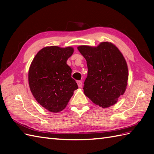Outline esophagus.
<instances>
[{"mask_svg":"<svg viewBox=\"0 0 154 154\" xmlns=\"http://www.w3.org/2000/svg\"><path fill=\"white\" fill-rule=\"evenodd\" d=\"M77 83L78 85V87H82V82H81V81H77Z\"/></svg>","mask_w":154,"mask_h":154,"instance_id":"34e87169","label":"esophagus"}]
</instances>
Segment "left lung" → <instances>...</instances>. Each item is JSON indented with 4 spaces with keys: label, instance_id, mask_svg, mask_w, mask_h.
Here are the masks:
<instances>
[{
    "label": "left lung",
    "instance_id": "8db88e82",
    "mask_svg": "<svg viewBox=\"0 0 154 154\" xmlns=\"http://www.w3.org/2000/svg\"><path fill=\"white\" fill-rule=\"evenodd\" d=\"M77 49L85 58L88 68L85 94L103 109L114 105L125 92L128 79L123 55L108 42H101L97 47L81 45Z\"/></svg>",
    "mask_w": 154,
    "mask_h": 154
}]
</instances>
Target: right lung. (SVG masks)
Returning <instances> with one entry per match:
<instances>
[{
    "instance_id": "obj_1",
    "label": "right lung",
    "mask_w": 154,
    "mask_h": 154,
    "mask_svg": "<svg viewBox=\"0 0 154 154\" xmlns=\"http://www.w3.org/2000/svg\"><path fill=\"white\" fill-rule=\"evenodd\" d=\"M73 51L71 47H45L38 51L30 65L28 82L31 92L37 102L50 112L63 110L78 89L67 64Z\"/></svg>"
}]
</instances>
